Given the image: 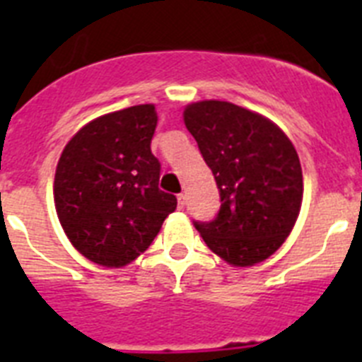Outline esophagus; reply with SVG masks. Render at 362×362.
<instances>
[{
	"mask_svg": "<svg viewBox=\"0 0 362 362\" xmlns=\"http://www.w3.org/2000/svg\"><path fill=\"white\" fill-rule=\"evenodd\" d=\"M185 204H187V196H185V194H179V196H177V206L183 210Z\"/></svg>",
	"mask_w": 362,
	"mask_h": 362,
	"instance_id": "obj_1",
	"label": "esophagus"
}]
</instances>
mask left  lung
I'll list each match as a JSON object with an SVG mask.
<instances>
[{"mask_svg": "<svg viewBox=\"0 0 362 362\" xmlns=\"http://www.w3.org/2000/svg\"><path fill=\"white\" fill-rule=\"evenodd\" d=\"M183 117L221 197L216 219L194 221L197 232L233 267L261 263L299 216L303 170L292 141L276 123L228 101H197Z\"/></svg>", "mask_w": 362, "mask_h": 362, "instance_id": "left-lung-1", "label": "left lung"}]
</instances>
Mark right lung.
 I'll return each mask as SVG.
<instances>
[{
    "instance_id": "obj_1",
    "label": "right lung",
    "mask_w": 362,
    "mask_h": 362,
    "mask_svg": "<svg viewBox=\"0 0 362 362\" xmlns=\"http://www.w3.org/2000/svg\"><path fill=\"white\" fill-rule=\"evenodd\" d=\"M158 114L136 105L85 124L66 143L54 177V203L79 254L107 268L132 263L177 206L159 190L161 165L150 150Z\"/></svg>"
}]
</instances>
